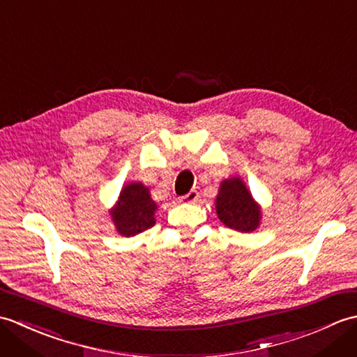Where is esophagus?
I'll list each match as a JSON object with an SVG mask.
<instances>
[{
    "instance_id": "obj_1",
    "label": "esophagus",
    "mask_w": 357,
    "mask_h": 357,
    "mask_svg": "<svg viewBox=\"0 0 357 357\" xmlns=\"http://www.w3.org/2000/svg\"><path fill=\"white\" fill-rule=\"evenodd\" d=\"M198 198H199V192L198 190H190L185 196L181 198V201L188 202V204H195L196 201H198Z\"/></svg>"
}]
</instances>
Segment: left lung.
<instances>
[{
	"instance_id": "obj_1",
	"label": "left lung",
	"mask_w": 357,
	"mask_h": 357,
	"mask_svg": "<svg viewBox=\"0 0 357 357\" xmlns=\"http://www.w3.org/2000/svg\"><path fill=\"white\" fill-rule=\"evenodd\" d=\"M216 213L224 225L242 233L255 231L261 222V207L238 176L221 183L216 196Z\"/></svg>"
}]
</instances>
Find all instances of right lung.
Listing matches in <instances>:
<instances>
[{
	"label": "right lung",
	"instance_id": "1",
	"mask_svg": "<svg viewBox=\"0 0 357 357\" xmlns=\"http://www.w3.org/2000/svg\"><path fill=\"white\" fill-rule=\"evenodd\" d=\"M158 206L149 188L141 183L126 185L119 193L116 206L110 210L116 231L123 236H135L155 225Z\"/></svg>",
	"mask_w": 357,
	"mask_h": 357
}]
</instances>
